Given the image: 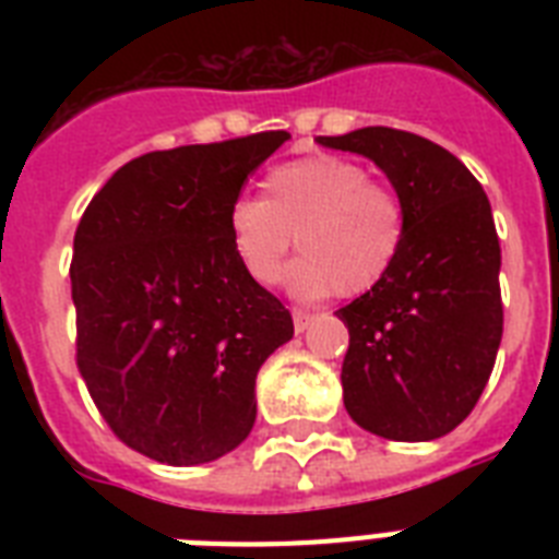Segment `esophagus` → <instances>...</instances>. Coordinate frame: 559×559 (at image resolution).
<instances>
[{"label": "esophagus", "instance_id": "obj_1", "mask_svg": "<svg viewBox=\"0 0 559 559\" xmlns=\"http://www.w3.org/2000/svg\"><path fill=\"white\" fill-rule=\"evenodd\" d=\"M313 322V313L310 310H301V307H296L293 310V324H296V333H305L307 324Z\"/></svg>", "mask_w": 559, "mask_h": 559}]
</instances>
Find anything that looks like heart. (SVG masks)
I'll list each match as a JSON object with an SVG mask.
<instances>
[{
  "label": "heart",
  "mask_w": 559,
  "mask_h": 559,
  "mask_svg": "<svg viewBox=\"0 0 559 559\" xmlns=\"http://www.w3.org/2000/svg\"><path fill=\"white\" fill-rule=\"evenodd\" d=\"M226 228L254 284H275L296 243L301 258L287 272L296 296L357 298L394 270L406 240V205L357 162L310 156L272 168L263 200L237 197Z\"/></svg>",
  "instance_id": "obj_1"
}]
</instances>
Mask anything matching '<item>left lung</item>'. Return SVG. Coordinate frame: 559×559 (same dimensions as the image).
Returning a JSON list of instances; mask_svg holds the SVG:
<instances>
[{
	"label": "left lung",
	"instance_id": "left-lung-1",
	"mask_svg": "<svg viewBox=\"0 0 559 559\" xmlns=\"http://www.w3.org/2000/svg\"><path fill=\"white\" fill-rule=\"evenodd\" d=\"M316 142L368 156L406 205L394 270L336 310L350 333L345 408L389 441H435L473 412L502 342V249L487 193L450 151L406 130Z\"/></svg>",
	"mask_w": 559,
	"mask_h": 559
}]
</instances>
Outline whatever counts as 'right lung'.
I'll return each mask as SVG.
<instances>
[{
  "label": "right lung",
  "mask_w": 559,
  "mask_h": 559,
  "mask_svg": "<svg viewBox=\"0 0 559 559\" xmlns=\"http://www.w3.org/2000/svg\"><path fill=\"white\" fill-rule=\"evenodd\" d=\"M287 130L144 153L112 174L74 231V359L118 441L188 467L252 432L254 377L293 316L228 243L240 188Z\"/></svg>",
  "instance_id": "right-lung-1"
}]
</instances>
